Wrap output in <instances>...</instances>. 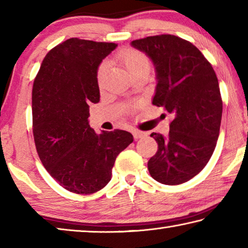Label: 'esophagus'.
Instances as JSON below:
<instances>
[{
  "instance_id": "34e87169",
  "label": "esophagus",
  "mask_w": 248,
  "mask_h": 248,
  "mask_svg": "<svg viewBox=\"0 0 248 248\" xmlns=\"http://www.w3.org/2000/svg\"><path fill=\"white\" fill-rule=\"evenodd\" d=\"M132 133H133V137H134V139H141V138H144V137H146V132H143V131H139V130H133L132 131Z\"/></svg>"
}]
</instances>
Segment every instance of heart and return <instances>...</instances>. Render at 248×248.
Instances as JSON below:
<instances>
[{"label": "heart", "mask_w": 248, "mask_h": 248, "mask_svg": "<svg viewBox=\"0 0 248 248\" xmlns=\"http://www.w3.org/2000/svg\"><path fill=\"white\" fill-rule=\"evenodd\" d=\"M119 58L120 60L123 61V63L124 64L125 68L128 69V71L131 74L137 72V71H139L142 68L149 66L148 58H146V56L143 52L139 51V50L127 49L119 54ZM105 68H106V64L105 63H103L98 68V72H97L98 81H100V78L103 77Z\"/></svg>", "instance_id": "heart-1"}]
</instances>
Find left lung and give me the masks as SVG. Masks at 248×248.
Wrapping results in <instances>:
<instances>
[{"instance_id":"8db88e82","label":"left lung","mask_w":248,"mask_h":248,"mask_svg":"<svg viewBox=\"0 0 248 248\" xmlns=\"http://www.w3.org/2000/svg\"><path fill=\"white\" fill-rule=\"evenodd\" d=\"M153 62L156 87L152 104L173 116L167 136L153 132L158 144L148 169L156 182L179 185L195 177L216 149L222 99L212 65L189 41L158 35L131 41Z\"/></svg>"}]
</instances>
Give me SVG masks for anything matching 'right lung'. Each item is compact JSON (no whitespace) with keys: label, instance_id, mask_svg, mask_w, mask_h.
Returning <instances> with one entry per match:
<instances>
[{"label":"right lung","instance_id":"right-lung-1","mask_svg":"<svg viewBox=\"0 0 248 248\" xmlns=\"http://www.w3.org/2000/svg\"><path fill=\"white\" fill-rule=\"evenodd\" d=\"M117 44L71 38L50 50L32 86V132L45 169L66 190L90 195L111 179L116 157L132 143L124 130L96 133L90 104L99 102L97 71Z\"/></svg>","mask_w":248,"mask_h":248}]
</instances>
